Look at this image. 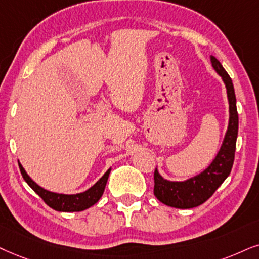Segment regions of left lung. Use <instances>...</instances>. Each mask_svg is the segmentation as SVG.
<instances>
[{
	"label": "left lung",
	"mask_w": 259,
	"mask_h": 259,
	"mask_svg": "<svg viewBox=\"0 0 259 259\" xmlns=\"http://www.w3.org/2000/svg\"><path fill=\"white\" fill-rule=\"evenodd\" d=\"M212 68L222 77L227 90L230 104V120L224 142L212 162L199 175L186 179L184 182L167 181L155 168L154 172V195L168 207L179 209L195 208L204 203L217 191L225 179L230 176L234 161L235 143L238 136V111L234 87L232 78L222 64L214 56H210Z\"/></svg>",
	"instance_id": "8db88e82"
}]
</instances>
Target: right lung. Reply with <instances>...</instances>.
I'll return each instance as SVG.
<instances>
[{"label":"right lung","mask_w":259,"mask_h":259,"mask_svg":"<svg viewBox=\"0 0 259 259\" xmlns=\"http://www.w3.org/2000/svg\"><path fill=\"white\" fill-rule=\"evenodd\" d=\"M19 168L22 177H24L25 182L31 186L32 190L35 194L40 196L49 207L55 209L57 211H82L84 209H88L92 205H94L99 201L101 196L104 194L105 190L107 179H109L111 168L107 169L101 178L94 184L92 188L86 190L84 192H80V194L75 195H64V194H57V192H51L49 190L42 189L39 186L32 178L26 173L25 168L19 162Z\"/></svg>","instance_id":"1"}]
</instances>
